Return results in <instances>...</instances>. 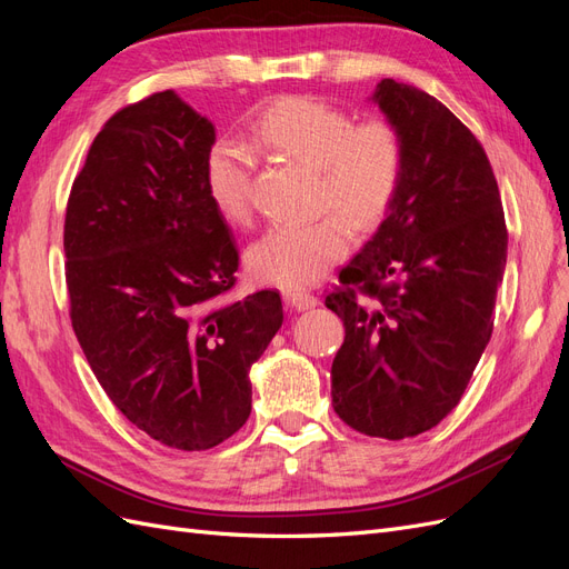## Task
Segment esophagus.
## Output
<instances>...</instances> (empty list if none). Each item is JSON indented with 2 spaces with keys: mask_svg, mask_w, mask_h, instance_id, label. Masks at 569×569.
Returning a JSON list of instances; mask_svg holds the SVG:
<instances>
[{
  "mask_svg": "<svg viewBox=\"0 0 569 569\" xmlns=\"http://www.w3.org/2000/svg\"><path fill=\"white\" fill-rule=\"evenodd\" d=\"M284 301L287 306L297 308V311H308V308H316L318 306V297L311 295V291H303V289H284Z\"/></svg>",
  "mask_w": 569,
  "mask_h": 569,
  "instance_id": "esophagus-1",
  "label": "esophagus"
}]
</instances>
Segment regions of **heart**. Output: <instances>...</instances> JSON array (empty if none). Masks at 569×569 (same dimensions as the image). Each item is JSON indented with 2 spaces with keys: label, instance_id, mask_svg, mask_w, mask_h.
Returning a JSON list of instances; mask_svg holds the SVG:
<instances>
[{
  "label": "heart",
  "instance_id": "b5f03b06",
  "mask_svg": "<svg viewBox=\"0 0 569 569\" xmlns=\"http://www.w3.org/2000/svg\"><path fill=\"white\" fill-rule=\"evenodd\" d=\"M251 144L272 157L313 168V209L303 226H274L249 249L258 280L306 287L318 282L349 249L351 230L380 226L406 173V142L389 118L356 116L318 97H282L251 120ZM251 151L216 142L203 161V184L216 211L247 226L251 203Z\"/></svg>",
  "mask_w": 569,
  "mask_h": 569
}]
</instances>
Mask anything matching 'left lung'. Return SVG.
<instances>
[{"instance_id": "left-lung-1", "label": "left lung", "mask_w": 569, "mask_h": 569, "mask_svg": "<svg viewBox=\"0 0 569 569\" xmlns=\"http://www.w3.org/2000/svg\"><path fill=\"white\" fill-rule=\"evenodd\" d=\"M406 142V173L375 237L325 306L343 322L337 416L399 441L458 406L493 332L508 230L485 147L441 101L385 78L372 94Z\"/></svg>"}]
</instances>
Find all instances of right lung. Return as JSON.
<instances>
[{
  "mask_svg": "<svg viewBox=\"0 0 569 569\" xmlns=\"http://www.w3.org/2000/svg\"><path fill=\"white\" fill-rule=\"evenodd\" d=\"M213 142L176 92L128 104L94 137L63 220L84 358L137 429L180 451L247 422L249 368L284 318L280 291L234 297L239 251L203 184Z\"/></svg>",
  "mask_w": 569,
  "mask_h": 569,
  "instance_id": "obj_1",
  "label": "right lung"
}]
</instances>
